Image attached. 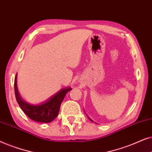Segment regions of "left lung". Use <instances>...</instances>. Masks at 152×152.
<instances>
[{"instance_id": "left-lung-1", "label": "left lung", "mask_w": 152, "mask_h": 152, "mask_svg": "<svg viewBox=\"0 0 152 152\" xmlns=\"http://www.w3.org/2000/svg\"><path fill=\"white\" fill-rule=\"evenodd\" d=\"M88 119H89V120H91V122H93V120H91V118H88Z\"/></svg>"}]
</instances>
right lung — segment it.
<instances>
[{
	"label": "right lung",
	"mask_w": 152,
	"mask_h": 152,
	"mask_svg": "<svg viewBox=\"0 0 152 152\" xmlns=\"http://www.w3.org/2000/svg\"><path fill=\"white\" fill-rule=\"evenodd\" d=\"M70 87L64 88L52 95L47 100L39 104H31L24 101L18 93L17 87V73L14 80V91L16 101L22 111L34 121L48 123L53 121L59 114L60 106L66 93L71 90Z\"/></svg>",
	"instance_id": "obj_1"
}]
</instances>
